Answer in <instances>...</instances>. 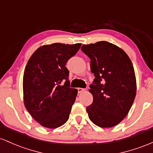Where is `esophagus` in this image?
Returning <instances> with one entry per match:
<instances>
[{"mask_svg":"<svg viewBox=\"0 0 153 153\" xmlns=\"http://www.w3.org/2000/svg\"><path fill=\"white\" fill-rule=\"evenodd\" d=\"M85 88H78V92L79 94H80V93L83 92V91H85Z\"/></svg>","mask_w":153,"mask_h":153,"instance_id":"obj_1","label":"esophagus"}]
</instances>
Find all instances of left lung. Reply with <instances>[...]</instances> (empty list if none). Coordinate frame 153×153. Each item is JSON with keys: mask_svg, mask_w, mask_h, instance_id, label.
<instances>
[{"mask_svg": "<svg viewBox=\"0 0 153 153\" xmlns=\"http://www.w3.org/2000/svg\"><path fill=\"white\" fill-rule=\"evenodd\" d=\"M91 59L95 79L89 91L94 97L87 106L88 117L100 127L117 125L129 113L136 96V78L131 59L124 50L108 42L83 45Z\"/></svg>", "mask_w": 153, "mask_h": 153, "instance_id": "left-lung-1", "label": "left lung"}]
</instances>
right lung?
<instances>
[{
  "label": "right lung",
  "instance_id": "add662e5",
  "mask_svg": "<svg viewBox=\"0 0 153 153\" xmlns=\"http://www.w3.org/2000/svg\"><path fill=\"white\" fill-rule=\"evenodd\" d=\"M80 46V43L44 45L26 64L23 78L24 105L43 127L54 129L69 119L78 91L70 88L65 65Z\"/></svg>",
  "mask_w": 153,
  "mask_h": 153
}]
</instances>
